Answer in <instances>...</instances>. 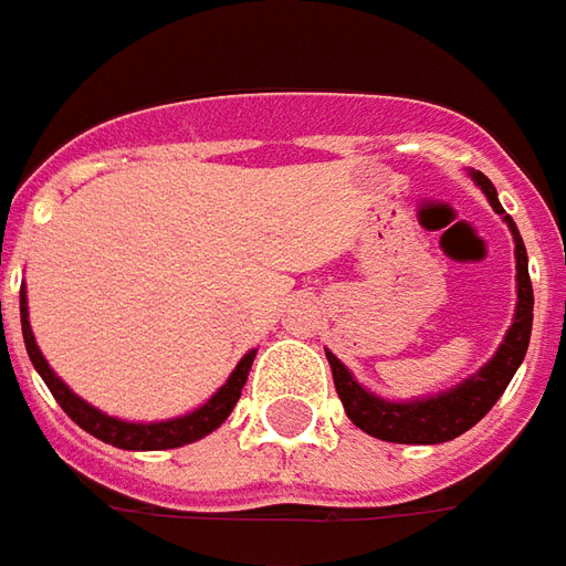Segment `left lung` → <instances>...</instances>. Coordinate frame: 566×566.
Listing matches in <instances>:
<instances>
[{"instance_id":"8db88e82","label":"left lung","mask_w":566,"mask_h":566,"mask_svg":"<svg viewBox=\"0 0 566 566\" xmlns=\"http://www.w3.org/2000/svg\"><path fill=\"white\" fill-rule=\"evenodd\" d=\"M472 179L482 186V191L491 200L496 212H503L500 200H496L494 182L484 174H472ZM509 228L515 234V262H518V307H515V323L506 332V340L500 344L496 356L488 366L472 375L467 384H460L451 392L432 396V399H420V402H387L378 399L368 390H363L350 371L340 366L338 356H328L332 366V378H335V390L340 396V405L347 411V418L354 420L356 427L375 439L399 444H439L451 442L457 436L472 430L479 420L491 411L496 399L503 396L509 387L512 375L518 371L521 359L527 354L531 344V326H533V286L531 274H527V250L521 240L518 228L506 216Z\"/></svg>"}]
</instances>
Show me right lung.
Segmentation results:
<instances>
[{"mask_svg": "<svg viewBox=\"0 0 566 566\" xmlns=\"http://www.w3.org/2000/svg\"><path fill=\"white\" fill-rule=\"evenodd\" d=\"M20 326H23L27 354H30L35 371L42 375V380L48 384L51 396L57 399L60 408H63L84 432L97 436L99 442L124 448V451H164V448H179V444L198 442L207 432H212L216 427H222L228 415H231V408L238 405L240 390H243L252 359H255V350H250V354L240 359L238 368L231 371V378H228L226 387L216 392L210 402L200 405L198 411H191L186 418L164 420V423H127V420H115L109 418V415L97 411V408H91V405L84 402V399H78V396L48 368L45 356L39 354V347H35L30 319H27V295H23V286H20Z\"/></svg>", "mask_w": 566, "mask_h": 566, "instance_id": "obj_1", "label": "right lung"}]
</instances>
